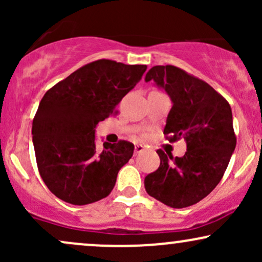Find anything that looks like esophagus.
Wrapping results in <instances>:
<instances>
[{
  "mask_svg": "<svg viewBox=\"0 0 262 262\" xmlns=\"http://www.w3.org/2000/svg\"><path fill=\"white\" fill-rule=\"evenodd\" d=\"M144 150H145V148H144L143 145H140V144H138V145H135V148H134V154L135 155L139 154V152H143Z\"/></svg>",
  "mask_w": 262,
  "mask_h": 262,
  "instance_id": "obj_1",
  "label": "esophagus"
}]
</instances>
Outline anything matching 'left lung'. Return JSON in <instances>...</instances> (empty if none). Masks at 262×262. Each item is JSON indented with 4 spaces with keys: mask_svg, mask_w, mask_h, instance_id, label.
Listing matches in <instances>:
<instances>
[{
    "mask_svg": "<svg viewBox=\"0 0 262 262\" xmlns=\"http://www.w3.org/2000/svg\"><path fill=\"white\" fill-rule=\"evenodd\" d=\"M154 80L172 101L164 134L185 139L187 151L173 158L159 149L160 166L144 180L149 196L172 208H185L208 196L223 177L236 145L230 104L212 86L173 65L152 66Z\"/></svg>",
    "mask_w": 262,
    "mask_h": 262,
    "instance_id": "left-lung-1",
    "label": "left lung"
}]
</instances>
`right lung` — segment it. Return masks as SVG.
Here are the masks:
<instances>
[{
	"label": "right lung",
	"instance_id": "right-lung-1",
	"mask_svg": "<svg viewBox=\"0 0 262 262\" xmlns=\"http://www.w3.org/2000/svg\"><path fill=\"white\" fill-rule=\"evenodd\" d=\"M146 65L101 59L77 69L45 92L32 134L40 177L64 202L83 206L107 197L133 156L127 140L97 149L95 128L139 82Z\"/></svg>",
	"mask_w": 262,
	"mask_h": 262
}]
</instances>
